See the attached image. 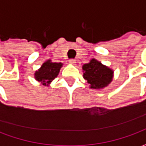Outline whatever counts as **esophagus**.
Returning <instances> with one entry per match:
<instances>
[{
    "mask_svg": "<svg viewBox=\"0 0 146 146\" xmlns=\"http://www.w3.org/2000/svg\"><path fill=\"white\" fill-rule=\"evenodd\" d=\"M76 62L75 59H70V60H69V63L71 64V65H75Z\"/></svg>",
    "mask_w": 146,
    "mask_h": 146,
    "instance_id": "34e87169",
    "label": "esophagus"
}]
</instances>
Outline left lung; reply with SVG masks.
Returning a JSON list of instances; mask_svg holds the SVG:
<instances>
[{
    "label": "left lung",
    "instance_id": "1",
    "mask_svg": "<svg viewBox=\"0 0 146 146\" xmlns=\"http://www.w3.org/2000/svg\"><path fill=\"white\" fill-rule=\"evenodd\" d=\"M82 70L83 76L90 84V88H105L113 79V70L95 58H92L88 63L84 64Z\"/></svg>",
    "mask_w": 146,
    "mask_h": 146
}]
</instances>
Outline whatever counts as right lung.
<instances>
[{
	"mask_svg": "<svg viewBox=\"0 0 146 146\" xmlns=\"http://www.w3.org/2000/svg\"><path fill=\"white\" fill-rule=\"evenodd\" d=\"M62 65V62H53L51 59L47 60L35 72L34 78L43 85L49 86L53 80L58 76Z\"/></svg>",
	"mask_w": 146,
	"mask_h": 146,
	"instance_id": "obj_1",
	"label": "right lung"
}]
</instances>
